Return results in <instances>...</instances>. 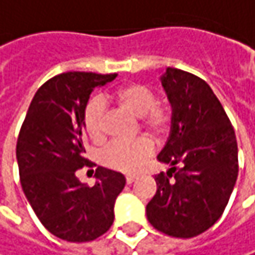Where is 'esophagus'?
<instances>
[{"instance_id":"obj_1","label":"esophagus","mask_w":255,"mask_h":255,"mask_svg":"<svg viewBox=\"0 0 255 255\" xmlns=\"http://www.w3.org/2000/svg\"><path fill=\"white\" fill-rule=\"evenodd\" d=\"M137 175H126V183L128 184H132L133 181H136Z\"/></svg>"}]
</instances>
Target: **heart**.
<instances>
[{
    "label": "heart",
    "mask_w": 255,
    "mask_h": 255,
    "mask_svg": "<svg viewBox=\"0 0 255 255\" xmlns=\"http://www.w3.org/2000/svg\"><path fill=\"white\" fill-rule=\"evenodd\" d=\"M113 103L120 109L139 118L142 130L152 136H161L170 126L171 109L164 103L155 101L154 91L139 82H129L112 94ZM82 128L93 142L104 139V103L93 99L87 103L82 113ZM152 154V148L146 140L113 142L104 151V162L119 171L135 173Z\"/></svg>",
    "instance_id": "obj_1"
}]
</instances>
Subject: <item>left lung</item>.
I'll return each mask as SVG.
<instances>
[{
	"label": "left lung",
	"instance_id": "8db88e82",
	"mask_svg": "<svg viewBox=\"0 0 255 255\" xmlns=\"http://www.w3.org/2000/svg\"><path fill=\"white\" fill-rule=\"evenodd\" d=\"M159 80L171 104V128L156 159L170 168L155 175L146 216L167 235L193 238L213 227L227 208L238 177L237 137L203 80L177 68H167Z\"/></svg>",
	"mask_w": 255,
	"mask_h": 255
}]
</instances>
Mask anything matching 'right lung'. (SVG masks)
Returning <instances> with one entry per match:
<instances>
[{
	"label": "right lung",
	"mask_w": 255,
	"mask_h": 255,
	"mask_svg": "<svg viewBox=\"0 0 255 255\" xmlns=\"http://www.w3.org/2000/svg\"><path fill=\"white\" fill-rule=\"evenodd\" d=\"M118 74L65 72L45 82L30 103L17 140L20 181L42 225L68 243H87L109 231L115 202L125 189L122 173L99 167L96 184L81 183L75 171L82 156V113L94 88Z\"/></svg>",
	"instance_id": "1"
}]
</instances>
